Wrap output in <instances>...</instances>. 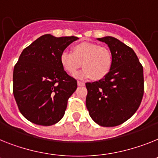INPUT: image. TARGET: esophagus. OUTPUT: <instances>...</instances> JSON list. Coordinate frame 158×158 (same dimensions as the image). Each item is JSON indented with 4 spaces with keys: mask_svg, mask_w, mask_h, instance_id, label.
<instances>
[{
    "mask_svg": "<svg viewBox=\"0 0 158 158\" xmlns=\"http://www.w3.org/2000/svg\"><path fill=\"white\" fill-rule=\"evenodd\" d=\"M77 84H78V86H84V85H85V83H83V82H81V81L77 82Z\"/></svg>",
    "mask_w": 158,
    "mask_h": 158,
    "instance_id": "esophagus-1",
    "label": "esophagus"
}]
</instances>
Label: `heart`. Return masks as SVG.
<instances>
[{
	"mask_svg": "<svg viewBox=\"0 0 158 158\" xmlns=\"http://www.w3.org/2000/svg\"><path fill=\"white\" fill-rule=\"evenodd\" d=\"M60 63L66 72L75 75L80 67H83L75 76L79 79L91 78L94 80L104 79L112 66V53L106 47L92 42H83L71 47V53L63 51Z\"/></svg>",
	"mask_w": 158,
	"mask_h": 158,
	"instance_id": "heart-1",
	"label": "heart"
}]
</instances>
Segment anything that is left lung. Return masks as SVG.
Wrapping results in <instances>:
<instances>
[{
  "instance_id": "1",
  "label": "left lung",
  "mask_w": 158,
  "mask_h": 158,
  "mask_svg": "<svg viewBox=\"0 0 158 158\" xmlns=\"http://www.w3.org/2000/svg\"><path fill=\"white\" fill-rule=\"evenodd\" d=\"M97 40L108 45L112 66L104 79L86 83V106L96 124L115 127L128 120L141 103L143 67L134 50L116 38L106 36Z\"/></svg>"
}]
</instances>
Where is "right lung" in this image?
Instances as JSON below:
<instances>
[{"label": "right lung", "mask_w": 158, "mask_h": 158, "mask_svg": "<svg viewBox=\"0 0 158 158\" xmlns=\"http://www.w3.org/2000/svg\"><path fill=\"white\" fill-rule=\"evenodd\" d=\"M77 39L44 34L20 55L14 69V95L21 113L32 123L50 126L64 116L77 81L63 69L60 55Z\"/></svg>", "instance_id": "obj_1"}]
</instances>
